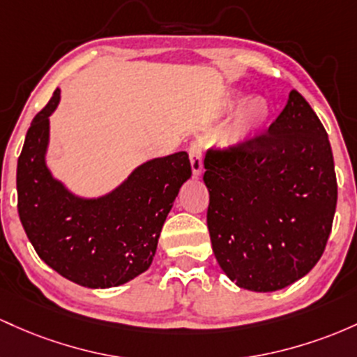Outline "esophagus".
Segmentation results:
<instances>
[{
	"instance_id": "esophagus-1",
	"label": "esophagus",
	"mask_w": 357,
	"mask_h": 357,
	"mask_svg": "<svg viewBox=\"0 0 357 357\" xmlns=\"http://www.w3.org/2000/svg\"><path fill=\"white\" fill-rule=\"evenodd\" d=\"M189 157H190L192 172H194V175L197 177V175L202 174V170H204L202 148H200V145H197V143H192L190 148H189Z\"/></svg>"
}]
</instances>
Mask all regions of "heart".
I'll return each instance as SVG.
<instances>
[{"label":"heart","mask_w":357,"mask_h":357,"mask_svg":"<svg viewBox=\"0 0 357 357\" xmlns=\"http://www.w3.org/2000/svg\"><path fill=\"white\" fill-rule=\"evenodd\" d=\"M239 102L238 99H229V104ZM270 116V107L263 99H253L243 107L241 113L236 118L232 130L227 135V142L239 143L243 139H248L251 135H255L266 123Z\"/></svg>","instance_id":"1"}]
</instances>
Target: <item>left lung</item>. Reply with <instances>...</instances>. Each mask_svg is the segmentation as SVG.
Masks as SVG:
<instances>
[{
  "instance_id": "8db88e82",
  "label": "left lung",
  "mask_w": 357,
  "mask_h": 357,
  "mask_svg": "<svg viewBox=\"0 0 357 357\" xmlns=\"http://www.w3.org/2000/svg\"><path fill=\"white\" fill-rule=\"evenodd\" d=\"M204 168L212 251L231 280L275 291L315 266L332 229L337 178L326 128L298 91L266 133L211 146Z\"/></svg>"
}]
</instances>
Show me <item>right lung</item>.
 Returning <instances> with one entry per match:
<instances>
[{"instance_id":"obj_1","label":"right lung","mask_w":357,"mask_h":357,"mask_svg":"<svg viewBox=\"0 0 357 357\" xmlns=\"http://www.w3.org/2000/svg\"><path fill=\"white\" fill-rule=\"evenodd\" d=\"M60 89L33 118L18 157V214L43 261L77 285L109 288L151 265L163 222L192 175L185 151L136 168L113 194L98 200L70 195L45 167L49 116Z\"/></svg>"}]
</instances>
